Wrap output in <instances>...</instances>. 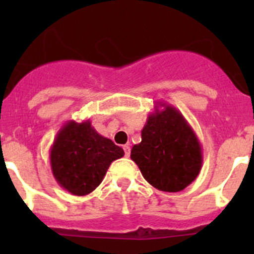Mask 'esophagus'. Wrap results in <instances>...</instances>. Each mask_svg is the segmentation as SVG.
Segmentation results:
<instances>
[{
	"instance_id": "obj_1",
	"label": "esophagus",
	"mask_w": 254,
	"mask_h": 254,
	"mask_svg": "<svg viewBox=\"0 0 254 254\" xmlns=\"http://www.w3.org/2000/svg\"><path fill=\"white\" fill-rule=\"evenodd\" d=\"M123 148H124L125 157H129V156H130V151H131V148H130V146H129V145H124V146H123Z\"/></svg>"
}]
</instances>
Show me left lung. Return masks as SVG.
I'll return each instance as SVG.
<instances>
[{"instance_id":"1","label":"left lung","mask_w":254,"mask_h":254,"mask_svg":"<svg viewBox=\"0 0 254 254\" xmlns=\"http://www.w3.org/2000/svg\"><path fill=\"white\" fill-rule=\"evenodd\" d=\"M130 157L151 186L170 193L195 181L203 165V150L194 130L178 109L162 102L147 117L141 142L132 146Z\"/></svg>"}]
</instances>
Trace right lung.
Returning <instances> with one entry per match:
<instances>
[{
  "label": "right lung",
  "instance_id": "add662e5",
  "mask_svg": "<svg viewBox=\"0 0 254 254\" xmlns=\"http://www.w3.org/2000/svg\"><path fill=\"white\" fill-rule=\"evenodd\" d=\"M123 156L124 150L98 134L89 120H70L54 140L50 166L59 186L83 196L102 183L111 163Z\"/></svg>",
  "mask_w": 254,
  "mask_h": 254
}]
</instances>
